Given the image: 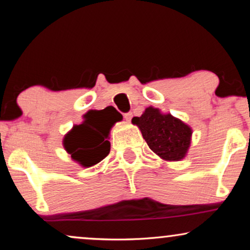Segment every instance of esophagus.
<instances>
[{
	"label": "esophagus",
	"mask_w": 250,
	"mask_h": 250,
	"mask_svg": "<svg viewBox=\"0 0 250 250\" xmlns=\"http://www.w3.org/2000/svg\"><path fill=\"white\" fill-rule=\"evenodd\" d=\"M132 117H133L132 112H126V114H124V118H125L127 122H131Z\"/></svg>",
	"instance_id": "34e87169"
}]
</instances>
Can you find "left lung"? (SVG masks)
<instances>
[{"label":"left lung","mask_w":250,"mask_h":250,"mask_svg":"<svg viewBox=\"0 0 250 250\" xmlns=\"http://www.w3.org/2000/svg\"><path fill=\"white\" fill-rule=\"evenodd\" d=\"M132 124L142 133L149 148L166 162H180L187 156L191 145L192 128L170 114H163L150 105Z\"/></svg>","instance_id":"1"}]
</instances>
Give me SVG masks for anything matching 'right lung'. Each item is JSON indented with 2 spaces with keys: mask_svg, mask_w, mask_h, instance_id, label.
Segmentation results:
<instances>
[{
  "mask_svg": "<svg viewBox=\"0 0 250 250\" xmlns=\"http://www.w3.org/2000/svg\"><path fill=\"white\" fill-rule=\"evenodd\" d=\"M116 114L121 117L111 105L104 110L88 111L84 115V122L74 125L64 135L63 148L74 162L86 168L97 165L108 156L110 151L109 134L115 123L118 122Z\"/></svg>",
  "mask_w": 250,
  "mask_h": 250,
  "instance_id": "obj_1",
  "label": "right lung"
}]
</instances>
